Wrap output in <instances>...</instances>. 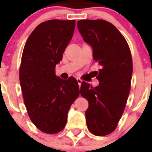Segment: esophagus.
I'll return each mask as SVG.
<instances>
[{
  "mask_svg": "<svg viewBox=\"0 0 152 152\" xmlns=\"http://www.w3.org/2000/svg\"><path fill=\"white\" fill-rule=\"evenodd\" d=\"M77 83H78V85L80 86V84H81V83H82V80L77 77Z\"/></svg>",
  "mask_w": 152,
  "mask_h": 152,
  "instance_id": "34e87169",
  "label": "esophagus"
}]
</instances>
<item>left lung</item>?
<instances>
[{
  "mask_svg": "<svg viewBox=\"0 0 152 152\" xmlns=\"http://www.w3.org/2000/svg\"><path fill=\"white\" fill-rule=\"evenodd\" d=\"M83 39L93 49V58L101 66L94 88L83 81L80 95L87 99L86 123L97 136L116 129L131 88L132 60L124 36L112 23L103 20H81L77 23Z\"/></svg>",
  "mask_w": 152,
  "mask_h": 152,
  "instance_id": "obj_1",
  "label": "left lung"
}]
</instances>
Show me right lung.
<instances>
[{
  "label": "right lung",
  "instance_id": "add662e5",
  "mask_svg": "<svg viewBox=\"0 0 152 152\" xmlns=\"http://www.w3.org/2000/svg\"><path fill=\"white\" fill-rule=\"evenodd\" d=\"M75 27V20L45 21L35 28L24 46L19 74L24 103L31 121L45 133L64 128L80 94L75 77L63 80L56 75Z\"/></svg>",
  "mask_w": 152,
  "mask_h": 152
}]
</instances>
